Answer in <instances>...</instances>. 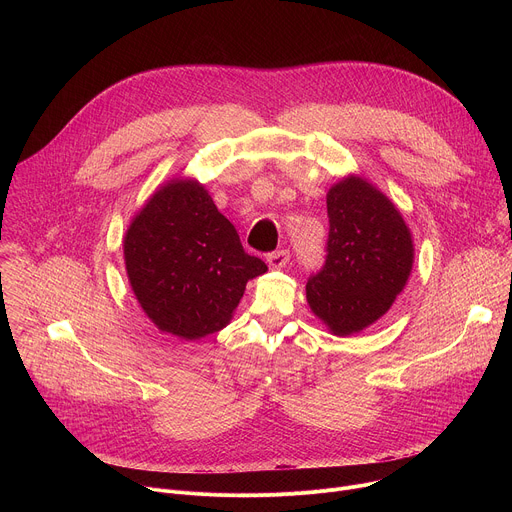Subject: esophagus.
I'll return each mask as SVG.
<instances>
[{
	"instance_id": "34e87169",
	"label": "esophagus",
	"mask_w": 512,
	"mask_h": 512,
	"mask_svg": "<svg viewBox=\"0 0 512 512\" xmlns=\"http://www.w3.org/2000/svg\"><path fill=\"white\" fill-rule=\"evenodd\" d=\"M287 261H289V251L287 249H279V251H273V253L267 255V265L271 269H281V267L287 265Z\"/></svg>"
}]
</instances>
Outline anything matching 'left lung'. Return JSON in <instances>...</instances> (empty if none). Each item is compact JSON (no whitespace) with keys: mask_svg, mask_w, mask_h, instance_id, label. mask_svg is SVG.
<instances>
[{"mask_svg":"<svg viewBox=\"0 0 512 512\" xmlns=\"http://www.w3.org/2000/svg\"><path fill=\"white\" fill-rule=\"evenodd\" d=\"M326 259L306 283L312 312L338 336L379 320L407 283L411 233L393 202L362 178L330 188Z\"/></svg>","mask_w":512,"mask_h":512,"instance_id":"1","label":"left lung"}]
</instances>
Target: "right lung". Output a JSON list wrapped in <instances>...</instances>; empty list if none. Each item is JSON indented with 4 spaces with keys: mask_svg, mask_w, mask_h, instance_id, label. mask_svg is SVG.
Instances as JSON below:
<instances>
[{
    "mask_svg": "<svg viewBox=\"0 0 512 512\" xmlns=\"http://www.w3.org/2000/svg\"><path fill=\"white\" fill-rule=\"evenodd\" d=\"M123 253L143 312L184 340L223 330L247 281L267 271L194 180H174L148 200L127 229Z\"/></svg>",
    "mask_w": 512,
    "mask_h": 512,
    "instance_id": "right-lung-1",
    "label": "right lung"
}]
</instances>
